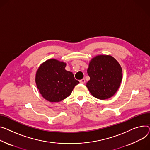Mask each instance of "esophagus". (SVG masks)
<instances>
[{
	"label": "esophagus",
	"instance_id": "esophagus-1",
	"mask_svg": "<svg viewBox=\"0 0 150 150\" xmlns=\"http://www.w3.org/2000/svg\"><path fill=\"white\" fill-rule=\"evenodd\" d=\"M79 83H81V84H84V83H86V80H85V79H84V78H83V79H81V80H79Z\"/></svg>",
	"mask_w": 150,
	"mask_h": 150
}]
</instances>
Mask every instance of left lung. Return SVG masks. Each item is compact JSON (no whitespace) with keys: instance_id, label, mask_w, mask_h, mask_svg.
I'll use <instances>...</instances> for the list:
<instances>
[{"instance_id":"1","label":"left lung","mask_w":150,"mask_h":150,"mask_svg":"<svg viewBox=\"0 0 150 150\" xmlns=\"http://www.w3.org/2000/svg\"><path fill=\"white\" fill-rule=\"evenodd\" d=\"M90 80L86 87L96 98L104 100L112 97L121 86L122 69L116 59L109 55H97L89 62Z\"/></svg>"}]
</instances>
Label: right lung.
<instances>
[{
    "instance_id": "add662e5",
    "label": "right lung",
    "mask_w": 150,
    "mask_h": 150,
    "mask_svg": "<svg viewBox=\"0 0 150 150\" xmlns=\"http://www.w3.org/2000/svg\"><path fill=\"white\" fill-rule=\"evenodd\" d=\"M66 63L56 59H49L40 64L35 74L39 92L46 100L59 102L71 94L79 84L72 72L65 69Z\"/></svg>"
}]
</instances>
